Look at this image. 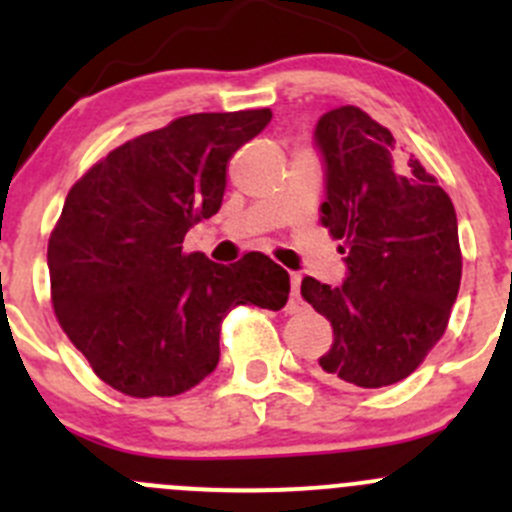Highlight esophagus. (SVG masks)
Returning <instances> with one entry per match:
<instances>
[{"mask_svg":"<svg viewBox=\"0 0 512 512\" xmlns=\"http://www.w3.org/2000/svg\"><path fill=\"white\" fill-rule=\"evenodd\" d=\"M290 285H292V292H290V302H287V312H300L302 307H305V302H302L300 297V275H290Z\"/></svg>","mask_w":512,"mask_h":512,"instance_id":"34e87169","label":"esophagus"}]
</instances>
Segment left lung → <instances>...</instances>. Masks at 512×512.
Wrapping results in <instances>:
<instances>
[{
    "instance_id": "8db88e82",
    "label": "left lung",
    "mask_w": 512,
    "mask_h": 512,
    "mask_svg": "<svg viewBox=\"0 0 512 512\" xmlns=\"http://www.w3.org/2000/svg\"><path fill=\"white\" fill-rule=\"evenodd\" d=\"M322 225L340 240L347 277L302 280V297L332 325L320 367L332 380L385 388L405 380L448 327L463 257L458 217L418 160H400L388 127L360 107L322 114Z\"/></svg>"
}]
</instances>
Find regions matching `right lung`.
<instances>
[{"label":"right lung","instance_id":"right-lung-1","mask_svg":"<svg viewBox=\"0 0 512 512\" xmlns=\"http://www.w3.org/2000/svg\"><path fill=\"white\" fill-rule=\"evenodd\" d=\"M270 119V109L187 114L124 142L69 190L47 247L52 305L119 393L195 388L220 362L232 307H285L290 275L262 252L227 267L182 250L190 227L220 210L230 157Z\"/></svg>","mask_w":512,"mask_h":512}]
</instances>
